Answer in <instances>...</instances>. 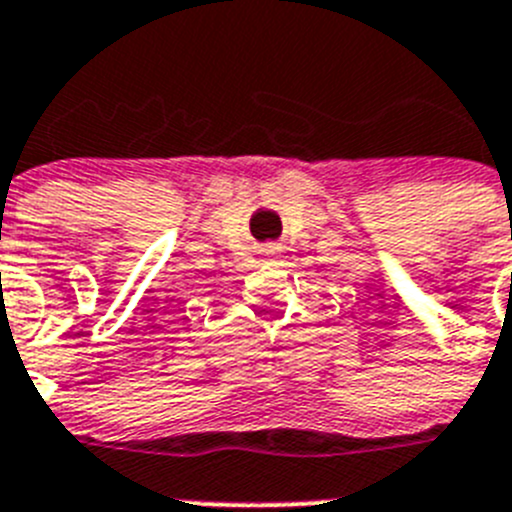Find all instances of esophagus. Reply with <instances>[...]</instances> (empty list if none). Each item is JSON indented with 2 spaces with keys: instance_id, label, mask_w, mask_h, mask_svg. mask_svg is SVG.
Masks as SVG:
<instances>
[{
  "instance_id": "obj_1",
  "label": "esophagus",
  "mask_w": 512,
  "mask_h": 512,
  "mask_svg": "<svg viewBox=\"0 0 512 512\" xmlns=\"http://www.w3.org/2000/svg\"><path fill=\"white\" fill-rule=\"evenodd\" d=\"M278 252H280L278 242H267V245H262V255L270 257V255H278Z\"/></svg>"
}]
</instances>
